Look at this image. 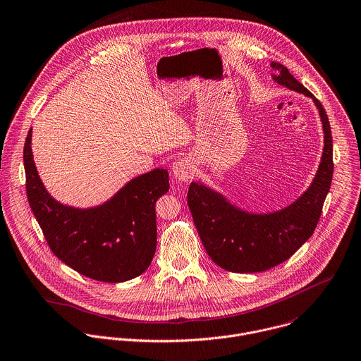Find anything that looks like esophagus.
Here are the masks:
<instances>
[{"label": "esophagus", "instance_id": "obj_1", "mask_svg": "<svg viewBox=\"0 0 361 361\" xmlns=\"http://www.w3.org/2000/svg\"><path fill=\"white\" fill-rule=\"evenodd\" d=\"M172 175L179 182H188L195 175V165L190 158H179L172 164Z\"/></svg>", "mask_w": 361, "mask_h": 361}]
</instances>
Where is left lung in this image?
<instances>
[{"label":"left lung","mask_w":361,"mask_h":361,"mask_svg":"<svg viewBox=\"0 0 361 361\" xmlns=\"http://www.w3.org/2000/svg\"><path fill=\"white\" fill-rule=\"evenodd\" d=\"M270 67L276 84L312 99L322 123L324 149L307 190L279 210L249 212L200 180L190 183L188 204L199 237L212 260L234 273L264 271L293 256L314 234L332 182V134L324 106L283 64L273 61Z\"/></svg>","instance_id":"1"}]
</instances>
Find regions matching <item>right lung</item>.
Returning a JSON list of instances; mask_svg holds the SVG:
<instances>
[{
  "label": "right lung",
  "mask_w": 361,
  "mask_h": 361,
  "mask_svg": "<svg viewBox=\"0 0 361 361\" xmlns=\"http://www.w3.org/2000/svg\"><path fill=\"white\" fill-rule=\"evenodd\" d=\"M29 206L51 252L75 271L106 283L142 274L155 255V203L169 190L166 169L130 179L106 202L74 207L56 200L42 182L32 152V128L23 148Z\"/></svg>",
  "instance_id": "1"
}]
</instances>
